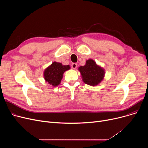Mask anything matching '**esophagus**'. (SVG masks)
Listing matches in <instances>:
<instances>
[{"label":"esophagus","instance_id":"esophagus-1","mask_svg":"<svg viewBox=\"0 0 148 148\" xmlns=\"http://www.w3.org/2000/svg\"><path fill=\"white\" fill-rule=\"evenodd\" d=\"M71 67L73 69H75L77 67V64L76 63H73L71 65Z\"/></svg>","mask_w":148,"mask_h":148}]
</instances>
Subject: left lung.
<instances>
[{
  "instance_id": "8db88e82",
  "label": "left lung",
  "mask_w": 148,
  "mask_h": 148,
  "mask_svg": "<svg viewBox=\"0 0 148 148\" xmlns=\"http://www.w3.org/2000/svg\"><path fill=\"white\" fill-rule=\"evenodd\" d=\"M82 78L84 83L95 86L103 81L104 75V69L98 65L93 59H88L86 64L79 68Z\"/></svg>"
}]
</instances>
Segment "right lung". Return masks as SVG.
<instances>
[{"label":"right lung","instance_id":"obj_1","mask_svg":"<svg viewBox=\"0 0 148 148\" xmlns=\"http://www.w3.org/2000/svg\"><path fill=\"white\" fill-rule=\"evenodd\" d=\"M70 69V66L63 65L61 63L53 62L44 72L45 80L53 86L56 87L60 83L65 71Z\"/></svg>","mask_w":148,"mask_h":148}]
</instances>
